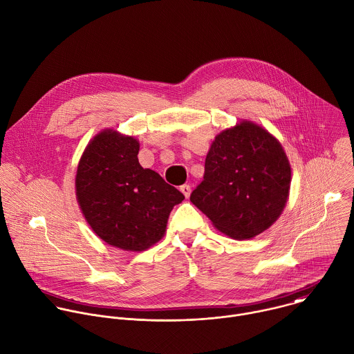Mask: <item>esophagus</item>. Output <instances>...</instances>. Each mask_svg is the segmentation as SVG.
Wrapping results in <instances>:
<instances>
[{
    "label": "esophagus",
    "instance_id": "obj_1",
    "mask_svg": "<svg viewBox=\"0 0 354 354\" xmlns=\"http://www.w3.org/2000/svg\"><path fill=\"white\" fill-rule=\"evenodd\" d=\"M180 192L183 193V196H185L186 198H189V196H190V193H192V187H190L189 185H183V186H180Z\"/></svg>",
    "mask_w": 354,
    "mask_h": 354
}]
</instances>
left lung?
<instances>
[{
	"label": "left lung",
	"instance_id": "obj_1",
	"mask_svg": "<svg viewBox=\"0 0 354 354\" xmlns=\"http://www.w3.org/2000/svg\"><path fill=\"white\" fill-rule=\"evenodd\" d=\"M290 182L292 167L279 140L243 120L215 136L205 157L204 180L190 201L216 230L249 241L281 216Z\"/></svg>",
	"mask_w": 354,
	"mask_h": 354
}]
</instances>
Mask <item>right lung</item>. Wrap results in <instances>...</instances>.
<instances>
[{
    "instance_id": "right-lung-1",
    "label": "right lung",
    "mask_w": 354,
    "mask_h": 354,
    "mask_svg": "<svg viewBox=\"0 0 354 354\" xmlns=\"http://www.w3.org/2000/svg\"><path fill=\"white\" fill-rule=\"evenodd\" d=\"M139 150L135 136L102 129L83 150L75 176L77 204L95 236L127 252L158 243L172 208L185 198L139 164Z\"/></svg>"
}]
</instances>
